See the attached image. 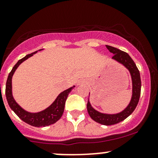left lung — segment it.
<instances>
[{
	"instance_id": "obj_1",
	"label": "left lung",
	"mask_w": 158,
	"mask_h": 158,
	"mask_svg": "<svg viewBox=\"0 0 158 158\" xmlns=\"http://www.w3.org/2000/svg\"><path fill=\"white\" fill-rule=\"evenodd\" d=\"M106 48L114 54L112 56L113 60H117L118 62L123 64L130 72L132 79V87H133L131 100L128 107L122 112L118 113V114H109L98 112L91 106L89 101L87 103V110H88L89 116L95 122L104 125H112L124 121L135 111L139 101L140 95H141V82L139 70L135 65V62L127 52L120 50L115 47H111V46L106 45Z\"/></svg>"
}]
</instances>
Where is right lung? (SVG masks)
I'll use <instances>...</instances> for the list:
<instances>
[{"mask_svg":"<svg viewBox=\"0 0 158 158\" xmlns=\"http://www.w3.org/2000/svg\"><path fill=\"white\" fill-rule=\"evenodd\" d=\"M37 51L32 53L28 54L26 56L22 58L21 60H19L15 66L13 67L12 70L10 73H9L8 77H7V82H6V89H5V94L6 98H7V102H8L9 106L10 109L14 111L16 114L23 121L26 123L29 124L34 127H45L48 126V125H52V124L56 123L58 120H60V118L62 117L65 108V103H66V98H67L68 95H69V92H71L72 89L74 88V86L71 87V88L66 89V90L63 91V92L58 95L56 99L54 101V102L49 107L46 109L44 111H40L38 113H30L27 112L25 110H23L17 104L14 99L12 95V85H11V81H12V76L14 75V72L18 67L19 65L21 63H23L24 60L28 59L29 57L32 56L34 53Z\"/></svg>","mask_w":158,"mask_h":158,"instance_id":"obj_1","label":"right lung"}]
</instances>
